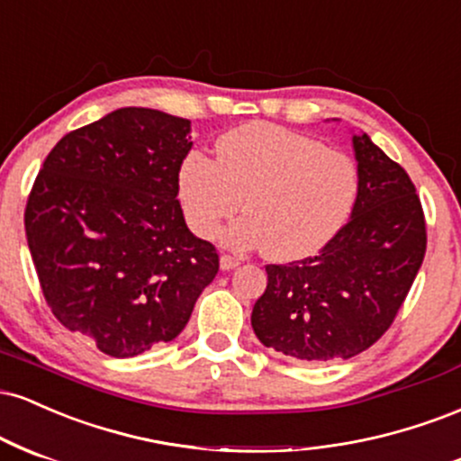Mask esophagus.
I'll return each mask as SVG.
<instances>
[{"label":"esophagus","mask_w":461,"mask_h":461,"mask_svg":"<svg viewBox=\"0 0 461 461\" xmlns=\"http://www.w3.org/2000/svg\"><path fill=\"white\" fill-rule=\"evenodd\" d=\"M237 265H240V258L230 257V254H221V258H220V267L224 269V272H230V269H235Z\"/></svg>","instance_id":"34e87169"}]
</instances>
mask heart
Returning a JSON list of instances; mask_svg holds the SVG:
<instances>
[{"label":"heart","mask_w":461,"mask_h":461,"mask_svg":"<svg viewBox=\"0 0 461 461\" xmlns=\"http://www.w3.org/2000/svg\"><path fill=\"white\" fill-rule=\"evenodd\" d=\"M358 167L321 140L272 122H248L220 140L218 159L192 150L178 170V200L196 235L230 226L235 248H265L274 261H302L339 235L356 207Z\"/></svg>","instance_id":"obj_1"}]
</instances>
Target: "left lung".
<instances>
[{"mask_svg":"<svg viewBox=\"0 0 461 461\" xmlns=\"http://www.w3.org/2000/svg\"><path fill=\"white\" fill-rule=\"evenodd\" d=\"M360 189L348 224L317 257L267 265L252 308L265 348L302 362L348 360L393 326L427 250L425 213L408 172L354 135Z\"/></svg>","mask_w":461,"mask_h":461,"instance_id":"obj_1","label":"left lung"}]
</instances>
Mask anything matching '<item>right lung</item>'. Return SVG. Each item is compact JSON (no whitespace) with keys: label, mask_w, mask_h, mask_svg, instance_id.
<instances>
[{"label":"right lung","mask_w":461,"mask_h":461,"mask_svg":"<svg viewBox=\"0 0 461 461\" xmlns=\"http://www.w3.org/2000/svg\"><path fill=\"white\" fill-rule=\"evenodd\" d=\"M189 150L187 118L121 107L64 135L32 185L25 235L47 306L113 358L176 339L220 269L176 200Z\"/></svg>","instance_id":"add662e5"}]
</instances>
